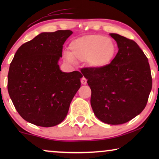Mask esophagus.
Instances as JSON below:
<instances>
[{"instance_id": "esophagus-1", "label": "esophagus", "mask_w": 159, "mask_h": 159, "mask_svg": "<svg viewBox=\"0 0 159 159\" xmlns=\"http://www.w3.org/2000/svg\"><path fill=\"white\" fill-rule=\"evenodd\" d=\"M81 83L82 84H87V80L84 77H82L81 80Z\"/></svg>"}]
</instances>
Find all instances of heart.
Instances as JSON below:
<instances>
[{"mask_svg": "<svg viewBox=\"0 0 159 159\" xmlns=\"http://www.w3.org/2000/svg\"><path fill=\"white\" fill-rule=\"evenodd\" d=\"M70 52H65L67 61L75 63V59L87 61L90 67L101 69L107 66L114 58L116 47L110 38L101 34H90L71 41Z\"/></svg>", "mask_w": 159, "mask_h": 159, "instance_id": "1", "label": "heart"}]
</instances>
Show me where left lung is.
Segmentation results:
<instances>
[{"mask_svg":"<svg viewBox=\"0 0 159 159\" xmlns=\"http://www.w3.org/2000/svg\"><path fill=\"white\" fill-rule=\"evenodd\" d=\"M119 51L107 66L87 68L82 75L91 89L90 104L98 119L121 125L140 114L152 88L148 60L134 41L110 33Z\"/></svg>","mask_w":159,"mask_h":159,"instance_id":"left-lung-1","label":"left lung"}]
</instances>
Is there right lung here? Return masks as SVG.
<instances>
[{"label": "right lung", "instance_id": "obj_1", "mask_svg": "<svg viewBox=\"0 0 159 159\" xmlns=\"http://www.w3.org/2000/svg\"><path fill=\"white\" fill-rule=\"evenodd\" d=\"M71 30L42 32L21 45L8 75V91L17 112L28 122L53 127L64 121L81 85L80 71L64 72L58 61Z\"/></svg>", "mask_w": 159, "mask_h": 159}]
</instances>
